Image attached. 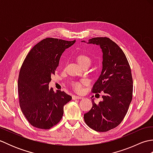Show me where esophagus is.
I'll return each mask as SVG.
<instances>
[{"mask_svg": "<svg viewBox=\"0 0 153 153\" xmlns=\"http://www.w3.org/2000/svg\"><path fill=\"white\" fill-rule=\"evenodd\" d=\"M72 99L74 100H76V99H82V97L80 96H77V95H72Z\"/></svg>", "mask_w": 153, "mask_h": 153, "instance_id": "1", "label": "esophagus"}]
</instances>
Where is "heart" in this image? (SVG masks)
Here are the masks:
<instances>
[{
	"mask_svg": "<svg viewBox=\"0 0 153 153\" xmlns=\"http://www.w3.org/2000/svg\"><path fill=\"white\" fill-rule=\"evenodd\" d=\"M76 60L81 66L83 67L85 65H88L90 66L92 62V60L91 57L85 53L79 54L76 56ZM87 84V82L86 80H81L79 82H74L71 83V86L76 91H81L82 90L83 86L86 85Z\"/></svg>",
	"mask_w": 153,
	"mask_h": 153,
	"instance_id": "obj_1",
	"label": "heart"
}]
</instances>
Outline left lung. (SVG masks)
<instances>
[{
	"instance_id": "obj_1",
	"label": "left lung",
	"mask_w": 153,
	"mask_h": 153,
	"mask_svg": "<svg viewBox=\"0 0 153 153\" xmlns=\"http://www.w3.org/2000/svg\"><path fill=\"white\" fill-rule=\"evenodd\" d=\"M88 43L100 45L103 53L102 72L92 89L97 95L102 92L103 100L96 104L91 99L93 106L84 120L95 131L105 132L118 126L128 112L133 97L131 68L121 48L110 39L94 37Z\"/></svg>"
}]
</instances>
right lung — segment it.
I'll return each instance as SVG.
<instances>
[{"instance_id": "obj_1", "label": "right lung", "mask_w": 153, "mask_h": 153, "mask_svg": "<svg viewBox=\"0 0 153 153\" xmlns=\"http://www.w3.org/2000/svg\"><path fill=\"white\" fill-rule=\"evenodd\" d=\"M76 40L44 39L31 48L25 57L18 77L19 106L31 126L48 129L62 118L64 106L71 97L48 89L51 75L55 74L62 54Z\"/></svg>"}]
</instances>
